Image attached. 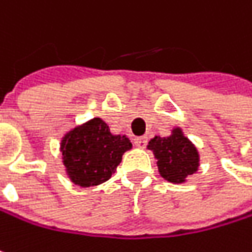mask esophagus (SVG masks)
Returning <instances> with one entry per match:
<instances>
[{"label":"esophagus","instance_id":"1","mask_svg":"<svg viewBox=\"0 0 252 252\" xmlns=\"http://www.w3.org/2000/svg\"><path fill=\"white\" fill-rule=\"evenodd\" d=\"M133 140H135V145L137 148H145L148 143V136H137Z\"/></svg>","mask_w":252,"mask_h":252}]
</instances>
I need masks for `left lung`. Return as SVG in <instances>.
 Instances as JSON below:
<instances>
[{"label":"left lung","instance_id":"obj_1","mask_svg":"<svg viewBox=\"0 0 252 252\" xmlns=\"http://www.w3.org/2000/svg\"><path fill=\"white\" fill-rule=\"evenodd\" d=\"M148 148L158 159V169L162 178L173 184H182L199 166V155L196 148L185 137L179 127L172 130L168 137L155 136Z\"/></svg>","mask_w":252,"mask_h":252}]
</instances>
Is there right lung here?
Instances as JSON below:
<instances>
[{
    "mask_svg": "<svg viewBox=\"0 0 252 252\" xmlns=\"http://www.w3.org/2000/svg\"><path fill=\"white\" fill-rule=\"evenodd\" d=\"M60 149L70 179L87 188L109 181L132 143L126 136L112 135L109 126L94 117L64 136Z\"/></svg>",
    "mask_w": 252,
    "mask_h": 252,
    "instance_id": "right-lung-1",
    "label": "right lung"
}]
</instances>
